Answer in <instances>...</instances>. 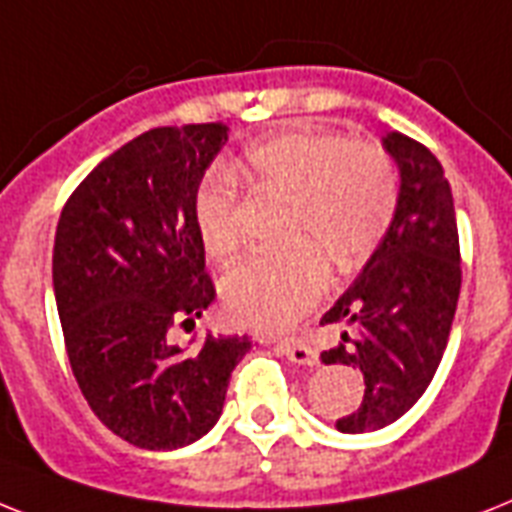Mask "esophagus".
Wrapping results in <instances>:
<instances>
[{
	"mask_svg": "<svg viewBox=\"0 0 512 512\" xmlns=\"http://www.w3.org/2000/svg\"><path fill=\"white\" fill-rule=\"evenodd\" d=\"M276 350L281 352V355L289 357L292 363H299V365H315V363H318V355H315V350L310 347V342H307V339H302V336L281 339V342L276 344Z\"/></svg>",
	"mask_w": 512,
	"mask_h": 512,
	"instance_id": "34e87169",
	"label": "esophagus"
}]
</instances>
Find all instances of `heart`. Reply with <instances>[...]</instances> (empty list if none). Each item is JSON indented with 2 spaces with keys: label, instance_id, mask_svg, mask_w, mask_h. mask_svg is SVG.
Segmentation results:
<instances>
[{
  "label": "heart",
  "instance_id": "heart-1",
  "mask_svg": "<svg viewBox=\"0 0 512 512\" xmlns=\"http://www.w3.org/2000/svg\"><path fill=\"white\" fill-rule=\"evenodd\" d=\"M242 178L257 191L292 199L281 255H257L220 284L226 313L260 331L297 323L328 289L331 257L342 270L376 252L397 207V173L384 149L328 131H289L247 149ZM194 226L213 260L239 247L234 178L213 170L194 194Z\"/></svg>",
  "mask_w": 512,
  "mask_h": 512
}]
</instances>
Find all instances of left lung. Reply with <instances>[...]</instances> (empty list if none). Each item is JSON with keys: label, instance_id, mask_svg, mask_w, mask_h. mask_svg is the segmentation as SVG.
Listing matches in <instances>:
<instances>
[{"label": "left lung", "instance_id": "left-lung-1", "mask_svg": "<svg viewBox=\"0 0 512 512\" xmlns=\"http://www.w3.org/2000/svg\"><path fill=\"white\" fill-rule=\"evenodd\" d=\"M381 144L400 170L394 218L321 321L355 328L321 360L360 368L365 381L360 407L336 421L342 434L384 429L421 400L442 363L460 297L458 220L442 165L397 131Z\"/></svg>", "mask_w": 512, "mask_h": 512}]
</instances>
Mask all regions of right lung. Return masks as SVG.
Listing matches in <instances>:
<instances>
[{
	"label": "right lung",
	"instance_id": "add662e5",
	"mask_svg": "<svg viewBox=\"0 0 512 512\" xmlns=\"http://www.w3.org/2000/svg\"><path fill=\"white\" fill-rule=\"evenodd\" d=\"M228 126L152 128L102 160L62 207L52 284L70 368L99 421L141 450H178L218 423L247 336L170 344L215 299L194 194Z\"/></svg>",
	"mask_w": 512,
	"mask_h": 512
}]
</instances>
